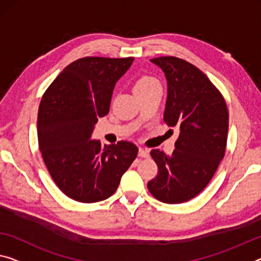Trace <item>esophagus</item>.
Returning <instances> with one entry per match:
<instances>
[{
    "label": "esophagus",
    "mask_w": 261,
    "mask_h": 261,
    "mask_svg": "<svg viewBox=\"0 0 261 261\" xmlns=\"http://www.w3.org/2000/svg\"><path fill=\"white\" fill-rule=\"evenodd\" d=\"M139 156H141V158H149V150L148 149H144V148H139Z\"/></svg>",
    "instance_id": "obj_1"
}]
</instances>
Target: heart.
Segmentation results:
<instances>
[{"instance_id":"b5f03b06","label":"heart","mask_w":261,"mask_h":261,"mask_svg":"<svg viewBox=\"0 0 261 261\" xmlns=\"http://www.w3.org/2000/svg\"><path fill=\"white\" fill-rule=\"evenodd\" d=\"M156 85H160L158 80L153 77H148V75H144V77H141L135 82L134 85V92L135 93H139V92H143L146 90H149L151 87H154Z\"/></svg>"}]
</instances>
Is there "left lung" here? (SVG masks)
I'll return each mask as SVG.
<instances>
[{
  "label": "left lung",
  "mask_w": 261,
  "mask_h": 261,
  "mask_svg": "<svg viewBox=\"0 0 261 261\" xmlns=\"http://www.w3.org/2000/svg\"><path fill=\"white\" fill-rule=\"evenodd\" d=\"M164 72L168 95L163 119L178 128L171 155L150 151L159 174L147 187L168 204L187 202L211 181L226 148L228 112L220 92L195 65L176 57L150 59Z\"/></svg>",
  "instance_id": "8db88e82"
}]
</instances>
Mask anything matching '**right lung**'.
Wrapping results in <instances>:
<instances>
[{
  "instance_id": "1",
  "label": "right lung",
  "mask_w": 261,
  "mask_h": 261,
  "mask_svg": "<svg viewBox=\"0 0 261 261\" xmlns=\"http://www.w3.org/2000/svg\"><path fill=\"white\" fill-rule=\"evenodd\" d=\"M133 61L80 58L59 73L41 100L39 150L57 187L77 202L111 197L138 155L132 142L101 146L91 139L98 119L110 112L115 84Z\"/></svg>"
}]
</instances>
